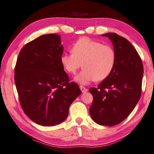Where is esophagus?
I'll return each mask as SVG.
<instances>
[{
	"instance_id": "esophagus-1",
	"label": "esophagus",
	"mask_w": 154,
	"mask_h": 154,
	"mask_svg": "<svg viewBox=\"0 0 154 154\" xmlns=\"http://www.w3.org/2000/svg\"><path fill=\"white\" fill-rule=\"evenodd\" d=\"M79 88H80V90H82V92H86L88 91V89L86 88H85V87L82 86H80Z\"/></svg>"
}]
</instances>
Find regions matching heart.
I'll use <instances>...</instances> for the list:
<instances>
[{
    "mask_svg": "<svg viewBox=\"0 0 154 154\" xmlns=\"http://www.w3.org/2000/svg\"><path fill=\"white\" fill-rule=\"evenodd\" d=\"M71 50L72 53L61 56L60 61L64 69L71 75H75L82 66L84 67L75 79L79 84L103 81L114 69L116 53L110 45L84 37L73 44Z\"/></svg>",
    "mask_w": 154,
    "mask_h": 154,
    "instance_id": "heart-1",
    "label": "heart"
}]
</instances>
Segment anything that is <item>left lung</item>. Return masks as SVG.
I'll list each match as a JSON object with an SVG mask.
<instances>
[{"label": "left lung", "instance_id": "8db88e82", "mask_svg": "<svg viewBox=\"0 0 154 154\" xmlns=\"http://www.w3.org/2000/svg\"><path fill=\"white\" fill-rule=\"evenodd\" d=\"M102 35L112 41L116 63L111 74L98 87L89 89L93 96L90 114L99 125L114 126L130 115L140 98L143 65L127 39L114 33Z\"/></svg>", "mask_w": 154, "mask_h": 154}]
</instances>
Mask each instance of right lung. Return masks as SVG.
Listing matches in <instances>:
<instances>
[{"instance_id": "add662e5", "label": "right lung", "mask_w": 154, "mask_h": 154, "mask_svg": "<svg viewBox=\"0 0 154 154\" xmlns=\"http://www.w3.org/2000/svg\"><path fill=\"white\" fill-rule=\"evenodd\" d=\"M57 34H46L22 48L14 80L22 108L38 125L54 126L64 121L69 107L82 93L70 82L60 58L64 47Z\"/></svg>"}]
</instances>
